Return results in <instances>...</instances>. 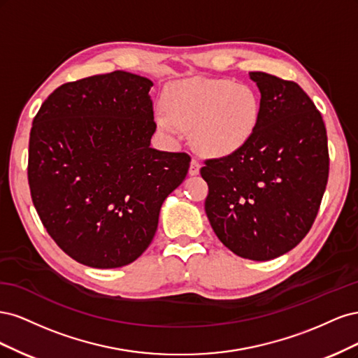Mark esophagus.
I'll return each mask as SVG.
<instances>
[{
    "label": "esophagus",
    "mask_w": 358,
    "mask_h": 358,
    "mask_svg": "<svg viewBox=\"0 0 358 358\" xmlns=\"http://www.w3.org/2000/svg\"><path fill=\"white\" fill-rule=\"evenodd\" d=\"M200 162L197 159H191V164H189V175L191 176H197L200 173Z\"/></svg>",
    "instance_id": "esophagus-1"
}]
</instances>
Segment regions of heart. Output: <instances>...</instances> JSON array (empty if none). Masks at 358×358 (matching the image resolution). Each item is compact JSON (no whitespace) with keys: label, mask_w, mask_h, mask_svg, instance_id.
<instances>
[{"label":"heart","mask_w":358,"mask_h":358,"mask_svg":"<svg viewBox=\"0 0 358 358\" xmlns=\"http://www.w3.org/2000/svg\"><path fill=\"white\" fill-rule=\"evenodd\" d=\"M164 110L155 113L162 133L176 137L191 129L201 155L230 157L251 142L262 116L258 94L251 86L227 79L189 78L170 83L162 95Z\"/></svg>","instance_id":"1"}]
</instances>
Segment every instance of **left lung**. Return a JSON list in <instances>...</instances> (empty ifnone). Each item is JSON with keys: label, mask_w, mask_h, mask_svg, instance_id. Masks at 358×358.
<instances>
[{"label": "left lung", "mask_w": 358, "mask_h": 358, "mask_svg": "<svg viewBox=\"0 0 358 358\" xmlns=\"http://www.w3.org/2000/svg\"><path fill=\"white\" fill-rule=\"evenodd\" d=\"M262 94L257 133L241 152L206 159L204 210L231 252L267 262L297 246L317 218L329 179L327 131L296 82L251 71Z\"/></svg>", "instance_id": "left-lung-1"}]
</instances>
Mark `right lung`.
Listing matches in <instances>:
<instances>
[{"mask_svg":"<svg viewBox=\"0 0 358 358\" xmlns=\"http://www.w3.org/2000/svg\"><path fill=\"white\" fill-rule=\"evenodd\" d=\"M152 82L127 71L61 85L32 121L31 199L49 236L95 268L133 263L152 242L161 206L189 155L150 148Z\"/></svg>","mask_w":358,"mask_h":358,"instance_id":"right-lung-1","label":"right lung"}]
</instances>
